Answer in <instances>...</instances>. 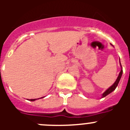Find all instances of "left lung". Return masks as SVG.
I'll list each match as a JSON object with an SVG mask.
<instances>
[{
	"instance_id": "obj_1",
	"label": "left lung",
	"mask_w": 130,
	"mask_h": 130,
	"mask_svg": "<svg viewBox=\"0 0 130 130\" xmlns=\"http://www.w3.org/2000/svg\"><path fill=\"white\" fill-rule=\"evenodd\" d=\"M120 66H121V68H122L121 64H120ZM122 72H123V71H122V68L121 71H120V73H119V76H118V77H117V80H116V81H115V83L113 84V85H112L111 86V87H109V88H108L107 90L106 91H105V92H104V94H102V98L105 97V96H106L107 95H108V94H110V93H111V92H112L113 91V90H115V88H117V86H118V84H119V81H120V78H121V76H122Z\"/></svg>"
}]
</instances>
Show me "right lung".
I'll list each match as a JSON object with an SVG mask.
<instances>
[{
    "label": "right lung",
    "instance_id": "add662e5",
    "mask_svg": "<svg viewBox=\"0 0 130 130\" xmlns=\"http://www.w3.org/2000/svg\"><path fill=\"white\" fill-rule=\"evenodd\" d=\"M36 100V99H31V100H30V101H32V102H33V101H35Z\"/></svg>",
    "mask_w": 130,
    "mask_h": 130
}]
</instances>
